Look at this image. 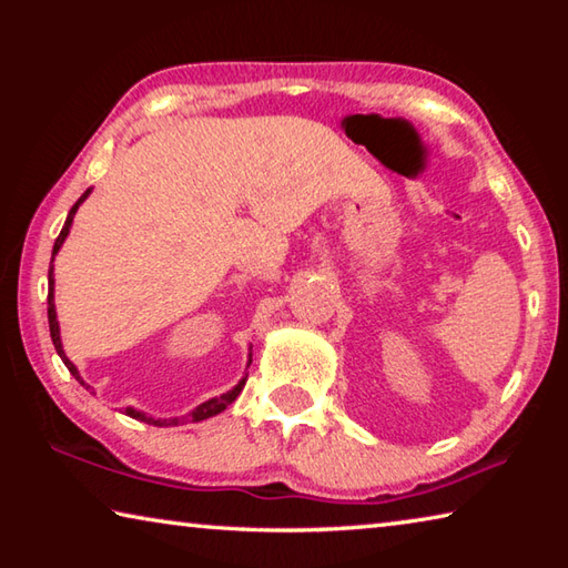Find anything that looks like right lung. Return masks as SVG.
I'll return each mask as SVG.
<instances>
[{
    "label": "right lung",
    "instance_id": "add662e5",
    "mask_svg": "<svg viewBox=\"0 0 568 568\" xmlns=\"http://www.w3.org/2000/svg\"><path fill=\"white\" fill-rule=\"evenodd\" d=\"M88 195H90V190H84V195L77 200V203L72 205V210H70V215H67V220H64V227H62V233L57 235V240H54V250H52V261H54V255L60 253V247H62V243H64V237L70 235V227H72V220H74V213H77V207H80L84 200H88ZM52 263H50V275H47V281H50V293H47V318H50V335H52V343H54V351L60 353V358H62V363L67 365V371L72 373V376L82 383L84 388H90L88 383H84L82 378H80V373H77V368H74V363L67 358L64 355V348H62V338H60V323H57V311H54V275H52ZM253 363V353H250V361H247V365ZM245 381H247V376L237 383V386L233 388V390H227V393H223V396H217V398H210V400H205V403H200L197 408H192L187 416H178V418H152V416H148V413H142V410H134V408H128L124 413H128L130 418H138V420H142V423H150V426H160V428H168V426H180V423H185V420H192V423H197V420H205V418H213V416H217V413H223L230 403H233L237 396H240V390H243V386H245Z\"/></svg>",
    "mask_w": 568,
    "mask_h": 568
}]
</instances>
